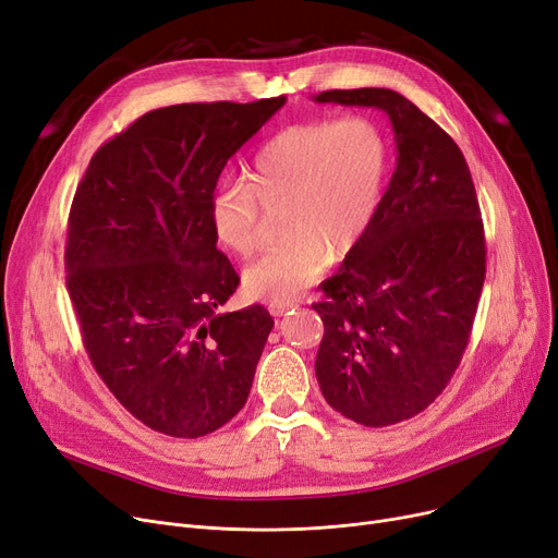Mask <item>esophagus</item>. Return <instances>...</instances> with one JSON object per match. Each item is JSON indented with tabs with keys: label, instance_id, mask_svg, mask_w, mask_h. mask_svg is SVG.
<instances>
[{
	"label": "esophagus",
	"instance_id": "1",
	"mask_svg": "<svg viewBox=\"0 0 558 558\" xmlns=\"http://www.w3.org/2000/svg\"><path fill=\"white\" fill-rule=\"evenodd\" d=\"M294 305L296 303H292V301H289V303H269V312L274 314V317H282V314H287Z\"/></svg>",
	"mask_w": 558,
	"mask_h": 558
}]
</instances>
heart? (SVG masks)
<instances>
[{
    "mask_svg": "<svg viewBox=\"0 0 558 558\" xmlns=\"http://www.w3.org/2000/svg\"><path fill=\"white\" fill-rule=\"evenodd\" d=\"M392 141L369 116L319 118L266 141L251 180L214 191L209 223L219 244L246 257L262 239L264 207L278 209L287 234L244 271V292L262 303H289L344 259L374 230L392 180Z\"/></svg>",
    "mask_w": 558,
    "mask_h": 558,
    "instance_id": "obj_1",
    "label": "heart"
}]
</instances>
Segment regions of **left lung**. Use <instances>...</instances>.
<instances>
[{"label":"left lung","instance_id":"1","mask_svg":"<svg viewBox=\"0 0 558 558\" xmlns=\"http://www.w3.org/2000/svg\"><path fill=\"white\" fill-rule=\"evenodd\" d=\"M314 102L380 109L395 130L378 221L312 305L324 399L362 426H390L438 399L468 349L486 280L476 191L453 138L401 93L324 90Z\"/></svg>","mask_w":558,"mask_h":558}]
</instances>
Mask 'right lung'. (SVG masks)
<instances>
[{
  "label": "right lung",
  "instance_id": "1",
  "mask_svg": "<svg viewBox=\"0 0 558 558\" xmlns=\"http://www.w3.org/2000/svg\"><path fill=\"white\" fill-rule=\"evenodd\" d=\"M193 102L141 116L93 155L68 219L65 284L95 372L130 413L201 438L244 408L274 328L219 314L239 284L209 201L228 159L282 105Z\"/></svg>",
  "mask_w": 558,
  "mask_h": 558
}]
</instances>
